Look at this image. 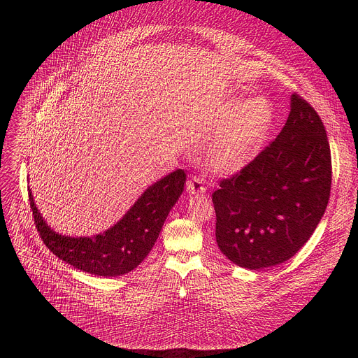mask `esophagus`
Instances as JSON below:
<instances>
[{
    "label": "esophagus",
    "mask_w": 358,
    "mask_h": 358,
    "mask_svg": "<svg viewBox=\"0 0 358 358\" xmlns=\"http://www.w3.org/2000/svg\"><path fill=\"white\" fill-rule=\"evenodd\" d=\"M187 189L189 194H202L206 192L207 187H206V178L201 176H194L188 180L187 182Z\"/></svg>",
    "instance_id": "obj_1"
}]
</instances>
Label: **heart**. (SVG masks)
<instances>
[{
	"label": "heart",
	"mask_w": 358,
	"mask_h": 358,
	"mask_svg": "<svg viewBox=\"0 0 358 358\" xmlns=\"http://www.w3.org/2000/svg\"><path fill=\"white\" fill-rule=\"evenodd\" d=\"M273 108L262 96L239 103L228 100L215 113L218 129L207 151L208 166L221 174H231L246 166L265 141L273 124Z\"/></svg>",
	"instance_id": "heart-1"
}]
</instances>
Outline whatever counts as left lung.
I'll return each instance as SVG.
<instances>
[{"label":"left lung","mask_w":358,"mask_h":358,"mask_svg":"<svg viewBox=\"0 0 358 358\" xmlns=\"http://www.w3.org/2000/svg\"><path fill=\"white\" fill-rule=\"evenodd\" d=\"M331 188V155L317 112L297 93L278 137L241 171L220 182L213 202L215 238L241 268L283 264L309 241Z\"/></svg>","instance_id":"8db88e82"}]
</instances>
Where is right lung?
Masks as SVG:
<instances>
[{"label": "right lung", "instance_id": "1", "mask_svg": "<svg viewBox=\"0 0 358 358\" xmlns=\"http://www.w3.org/2000/svg\"><path fill=\"white\" fill-rule=\"evenodd\" d=\"M184 170L150 185L110 229L92 238H71L50 229L29 192L35 227L48 249L66 264L94 276H122L137 268L156 243L164 221L184 189Z\"/></svg>", "mask_w": 358, "mask_h": 358}]
</instances>
